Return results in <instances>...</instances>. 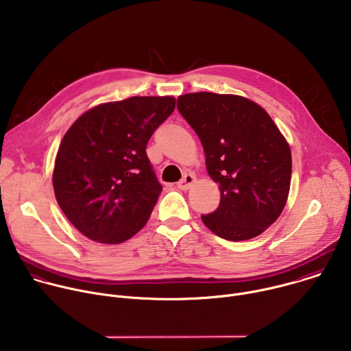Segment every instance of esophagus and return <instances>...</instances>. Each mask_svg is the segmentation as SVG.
<instances>
[{
    "label": "esophagus",
    "instance_id": "esophagus-1",
    "mask_svg": "<svg viewBox=\"0 0 351 351\" xmlns=\"http://www.w3.org/2000/svg\"><path fill=\"white\" fill-rule=\"evenodd\" d=\"M194 182H195V176L191 175V173H186V175L183 176V179H180V180L178 182V187H179L180 190H189V189L193 186Z\"/></svg>",
    "mask_w": 351,
    "mask_h": 351
}]
</instances>
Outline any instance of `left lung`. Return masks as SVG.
<instances>
[{
  "instance_id": "obj_1",
  "label": "left lung",
  "mask_w": 351,
  "mask_h": 351,
  "mask_svg": "<svg viewBox=\"0 0 351 351\" xmlns=\"http://www.w3.org/2000/svg\"><path fill=\"white\" fill-rule=\"evenodd\" d=\"M178 110L202 140L208 175L219 183V207L202 215L217 236L248 240L271 226L286 206L291 153L268 112L252 99L189 93Z\"/></svg>"
}]
</instances>
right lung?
Returning <instances> with one entry per match:
<instances>
[{
    "label": "right lung",
    "mask_w": 351,
    "mask_h": 351,
    "mask_svg": "<svg viewBox=\"0 0 351 351\" xmlns=\"http://www.w3.org/2000/svg\"><path fill=\"white\" fill-rule=\"evenodd\" d=\"M173 110L169 95L130 97L88 110L65 133L56 158L54 193L84 236L118 244L147 223L162 186L145 147Z\"/></svg>",
    "instance_id": "obj_1"
}]
</instances>
